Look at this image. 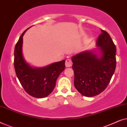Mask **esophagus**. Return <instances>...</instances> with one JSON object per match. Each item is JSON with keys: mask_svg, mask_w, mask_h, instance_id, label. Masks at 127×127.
I'll return each instance as SVG.
<instances>
[{"mask_svg": "<svg viewBox=\"0 0 127 127\" xmlns=\"http://www.w3.org/2000/svg\"><path fill=\"white\" fill-rule=\"evenodd\" d=\"M65 66H66V67H67L72 66V61L70 60V59H67V60H66Z\"/></svg>", "mask_w": 127, "mask_h": 127, "instance_id": "obj_1", "label": "esophagus"}]
</instances>
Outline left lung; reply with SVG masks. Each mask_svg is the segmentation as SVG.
<instances>
[{
  "mask_svg": "<svg viewBox=\"0 0 127 127\" xmlns=\"http://www.w3.org/2000/svg\"><path fill=\"white\" fill-rule=\"evenodd\" d=\"M96 46L102 51L99 58L90 51L72 58L74 86L81 95L92 97L102 93L108 86L116 66V47L108 33L102 30Z\"/></svg>",
  "mask_w": 127,
  "mask_h": 127,
  "instance_id": "left-lung-1",
  "label": "left lung"
}]
</instances>
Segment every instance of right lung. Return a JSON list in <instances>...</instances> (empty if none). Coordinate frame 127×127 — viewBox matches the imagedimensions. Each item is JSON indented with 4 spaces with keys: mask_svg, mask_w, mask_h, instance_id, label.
Returning a JSON list of instances; mask_svg holds the SVG:
<instances>
[{
    "mask_svg": "<svg viewBox=\"0 0 127 127\" xmlns=\"http://www.w3.org/2000/svg\"><path fill=\"white\" fill-rule=\"evenodd\" d=\"M27 29L22 33L15 44L14 60L15 73L29 95L37 98H44L53 92L59 75L65 69V61L55 62L43 68L31 67L25 62L22 53L23 36Z\"/></svg>",
    "mask_w": 127,
    "mask_h": 127,
    "instance_id": "right-lung-1",
    "label": "right lung"
}]
</instances>
